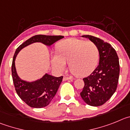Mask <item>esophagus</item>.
Returning a JSON list of instances; mask_svg holds the SVG:
<instances>
[{
	"instance_id": "esophagus-1",
	"label": "esophagus",
	"mask_w": 130,
	"mask_h": 130,
	"mask_svg": "<svg viewBox=\"0 0 130 130\" xmlns=\"http://www.w3.org/2000/svg\"><path fill=\"white\" fill-rule=\"evenodd\" d=\"M71 77H68V76H64L63 77V81H65V80H68V79H71Z\"/></svg>"
}]
</instances>
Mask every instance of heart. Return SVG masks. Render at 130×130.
Masks as SVG:
<instances>
[{
  "instance_id": "obj_1",
  "label": "heart",
  "mask_w": 130,
  "mask_h": 130,
  "mask_svg": "<svg viewBox=\"0 0 130 130\" xmlns=\"http://www.w3.org/2000/svg\"><path fill=\"white\" fill-rule=\"evenodd\" d=\"M58 53L52 56L53 65L60 70L69 62L70 70L78 77L86 76L94 70L99 58V50L95 43L82 39L71 38L59 42Z\"/></svg>"
}]
</instances>
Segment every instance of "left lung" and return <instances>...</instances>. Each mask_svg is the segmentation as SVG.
I'll return each instance as SVG.
<instances>
[{
    "mask_svg": "<svg viewBox=\"0 0 130 130\" xmlns=\"http://www.w3.org/2000/svg\"><path fill=\"white\" fill-rule=\"evenodd\" d=\"M83 37L97 45L100 59L94 71L83 78L84 87L80 96L87 104L100 106L110 99L117 89L120 73L119 57L109 43L89 35Z\"/></svg>",
    "mask_w": 130,
    "mask_h": 130,
    "instance_id": "obj_1",
    "label": "left lung"
}]
</instances>
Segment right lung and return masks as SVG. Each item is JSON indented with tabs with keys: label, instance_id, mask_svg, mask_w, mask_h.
Instances as JSON below:
<instances>
[{
	"label": "right lung",
	"instance_id": "add662e5",
	"mask_svg": "<svg viewBox=\"0 0 130 130\" xmlns=\"http://www.w3.org/2000/svg\"><path fill=\"white\" fill-rule=\"evenodd\" d=\"M62 36L36 35L20 45L15 52L11 65V74L14 87L20 99L31 107L41 108L47 106L56 95L63 76L54 77L46 74L44 76L34 82H26L20 79L17 74L15 60L17 54L22 48L36 42H41L46 45H51L59 39Z\"/></svg>",
	"mask_w": 130,
	"mask_h": 130
}]
</instances>
